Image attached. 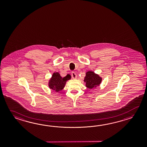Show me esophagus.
I'll return each mask as SVG.
<instances>
[{
    "label": "esophagus",
    "mask_w": 147,
    "mask_h": 147,
    "mask_svg": "<svg viewBox=\"0 0 147 147\" xmlns=\"http://www.w3.org/2000/svg\"><path fill=\"white\" fill-rule=\"evenodd\" d=\"M71 77L73 79H76L77 78V75L75 72H71Z\"/></svg>",
    "instance_id": "esophagus-1"
}]
</instances>
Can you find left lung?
<instances>
[{
  "instance_id": "8db88e82",
  "label": "left lung",
  "mask_w": 147,
  "mask_h": 147,
  "mask_svg": "<svg viewBox=\"0 0 147 147\" xmlns=\"http://www.w3.org/2000/svg\"><path fill=\"white\" fill-rule=\"evenodd\" d=\"M102 81V78L93 71H89L86 72L84 77V82H86V86L92 89L99 86Z\"/></svg>"
}]
</instances>
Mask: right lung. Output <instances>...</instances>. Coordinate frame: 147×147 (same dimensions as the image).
Here are the masks:
<instances>
[{"instance_id": "1", "label": "right lung", "mask_w": 147, "mask_h": 147, "mask_svg": "<svg viewBox=\"0 0 147 147\" xmlns=\"http://www.w3.org/2000/svg\"><path fill=\"white\" fill-rule=\"evenodd\" d=\"M70 78L71 76L69 74L63 78L59 72H55L49 80V87L50 89L56 92L62 90L66 84V82L70 80Z\"/></svg>"}]
</instances>
